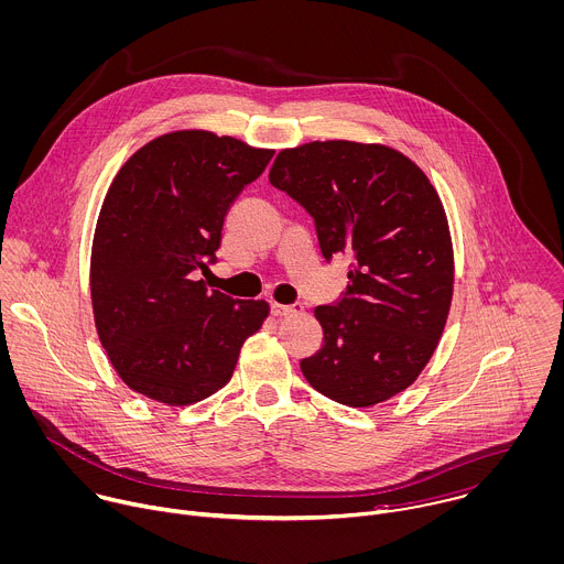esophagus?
Returning <instances> with one entry per match:
<instances>
[{"label":"esophagus","mask_w":564,"mask_h":564,"mask_svg":"<svg viewBox=\"0 0 564 564\" xmlns=\"http://www.w3.org/2000/svg\"><path fill=\"white\" fill-rule=\"evenodd\" d=\"M272 316H292V314H301L303 307L301 305H281V303H272L270 305Z\"/></svg>","instance_id":"obj_1"}]
</instances>
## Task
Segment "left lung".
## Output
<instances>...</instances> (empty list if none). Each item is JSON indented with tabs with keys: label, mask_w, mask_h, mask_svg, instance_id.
<instances>
[{
	"label": "left lung",
	"mask_w": 564,
	"mask_h": 564,
	"mask_svg": "<svg viewBox=\"0 0 564 564\" xmlns=\"http://www.w3.org/2000/svg\"><path fill=\"white\" fill-rule=\"evenodd\" d=\"M270 183L301 204L325 261L351 259L336 305H318L323 347L305 381L347 408L408 390L430 362L454 294L447 215L427 174L381 143L312 141L281 150Z\"/></svg>",
	"instance_id": "obj_1"
}]
</instances>
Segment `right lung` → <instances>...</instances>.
<instances>
[{"label":"right lung","instance_id":"obj_1","mask_svg":"<svg viewBox=\"0 0 564 564\" xmlns=\"http://www.w3.org/2000/svg\"><path fill=\"white\" fill-rule=\"evenodd\" d=\"M274 150L208 130L139 148L112 178L93 239L90 296L99 340L137 394L183 408L219 392L265 301L208 290L226 215Z\"/></svg>","mask_w":564,"mask_h":564}]
</instances>
